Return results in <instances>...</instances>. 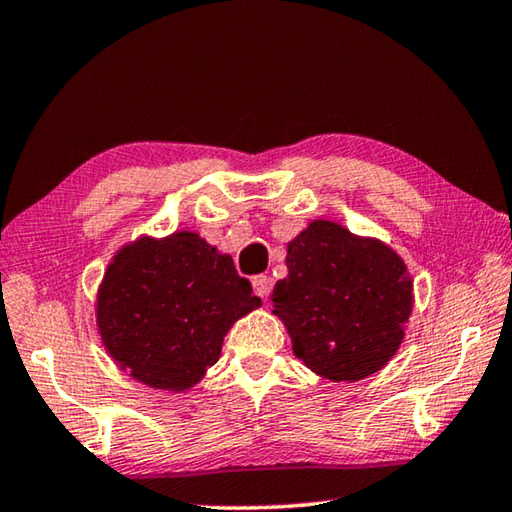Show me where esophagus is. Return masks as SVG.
I'll return each mask as SVG.
<instances>
[{"label":"esophagus","instance_id":"34e87169","mask_svg":"<svg viewBox=\"0 0 512 512\" xmlns=\"http://www.w3.org/2000/svg\"><path fill=\"white\" fill-rule=\"evenodd\" d=\"M252 287H254V294L265 300V298H269L271 287H274V283H271L269 276H254L252 278Z\"/></svg>","mask_w":512,"mask_h":512}]
</instances>
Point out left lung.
Masks as SVG:
<instances>
[{
    "instance_id": "left-lung-1",
    "label": "left lung",
    "mask_w": 512,
    "mask_h": 512,
    "mask_svg": "<svg viewBox=\"0 0 512 512\" xmlns=\"http://www.w3.org/2000/svg\"><path fill=\"white\" fill-rule=\"evenodd\" d=\"M285 265L271 314L294 356L329 382H358L387 367L415 302L404 258L380 238L316 218L287 243Z\"/></svg>"
}]
</instances>
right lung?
I'll use <instances>...</instances> for the list:
<instances>
[{"label": "right lung", "mask_w": 512, "mask_h": 512, "mask_svg": "<svg viewBox=\"0 0 512 512\" xmlns=\"http://www.w3.org/2000/svg\"><path fill=\"white\" fill-rule=\"evenodd\" d=\"M260 307L234 260L194 229L123 243L95 296L101 344L145 387L185 393L221 358L227 331Z\"/></svg>", "instance_id": "1"}]
</instances>
